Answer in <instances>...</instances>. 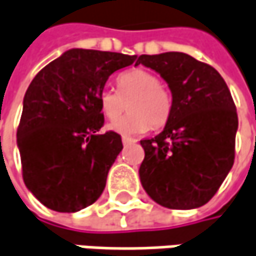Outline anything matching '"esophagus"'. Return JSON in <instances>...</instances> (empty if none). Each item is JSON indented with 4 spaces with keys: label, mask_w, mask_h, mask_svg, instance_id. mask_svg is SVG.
I'll return each mask as SVG.
<instances>
[{
    "label": "esophagus",
    "mask_w": 256,
    "mask_h": 256,
    "mask_svg": "<svg viewBox=\"0 0 256 256\" xmlns=\"http://www.w3.org/2000/svg\"><path fill=\"white\" fill-rule=\"evenodd\" d=\"M135 142H136V140H134V138L122 136V144H124V146H130V144H135Z\"/></svg>",
    "instance_id": "1"
}]
</instances>
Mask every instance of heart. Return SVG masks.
Wrapping results in <instances>:
<instances>
[{
  "instance_id": "b5f03b06",
  "label": "heart",
  "mask_w": 256,
  "mask_h": 256,
  "mask_svg": "<svg viewBox=\"0 0 256 256\" xmlns=\"http://www.w3.org/2000/svg\"><path fill=\"white\" fill-rule=\"evenodd\" d=\"M120 92L105 86L99 95L104 116L114 121L125 108L128 114L112 122L108 128L122 135L147 132L148 128L164 126L172 112V96L160 78L147 69H132L118 78Z\"/></svg>"
}]
</instances>
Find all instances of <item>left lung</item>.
Returning <instances> with one entry per match:
<instances>
[{
	"label": "left lung",
	"mask_w": 256,
	"mask_h": 256,
	"mask_svg": "<svg viewBox=\"0 0 256 256\" xmlns=\"http://www.w3.org/2000/svg\"><path fill=\"white\" fill-rule=\"evenodd\" d=\"M136 64L160 73L172 96L164 130L141 141V184L164 208H200L214 196L235 160L238 114L229 88L216 69L186 53L141 54Z\"/></svg>",
	"instance_id": "8db88e82"
}]
</instances>
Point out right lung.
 Wrapping results in <instances>:
<instances>
[{
	"instance_id": "right-lung-1",
	"label": "right lung",
	"mask_w": 256,
	"mask_h": 256,
	"mask_svg": "<svg viewBox=\"0 0 256 256\" xmlns=\"http://www.w3.org/2000/svg\"><path fill=\"white\" fill-rule=\"evenodd\" d=\"M135 58L70 48L32 79L22 100L17 146L24 183L46 208L73 213L102 194L122 141L114 131L99 134V95L109 76Z\"/></svg>"
}]
</instances>
